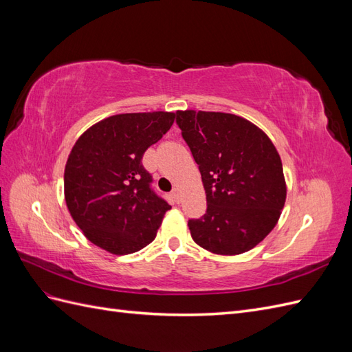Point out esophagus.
I'll return each instance as SVG.
<instances>
[{"label":"esophagus","mask_w":352,"mask_h":352,"mask_svg":"<svg viewBox=\"0 0 352 352\" xmlns=\"http://www.w3.org/2000/svg\"><path fill=\"white\" fill-rule=\"evenodd\" d=\"M172 198L179 204V202H180V192H179L177 188H175V189L172 190Z\"/></svg>","instance_id":"1"}]
</instances>
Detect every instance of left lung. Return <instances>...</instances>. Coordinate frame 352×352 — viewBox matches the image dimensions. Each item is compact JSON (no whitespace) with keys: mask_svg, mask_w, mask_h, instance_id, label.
Returning <instances> with one entry per match:
<instances>
[{"mask_svg":"<svg viewBox=\"0 0 352 352\" xmlns=\"http://www.w3.org/2000/svg\"><path fill=\"white\" fill-rule=\"evenodd\" d=\"M176 123L198 164L207 211L190 219L192 239L221 255L247 252L269 235L286 199L280 157L257 126L239 116L177 111Z\"/></svg>","mask_w":352,"mask_h":352,"instance_id":"1","label":"left lung"}]
</instances>
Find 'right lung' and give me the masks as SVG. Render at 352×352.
<instances>
[{"mask_svg": "<svg viewBox=\"0 0 352 352\" xmlns=\"http://www.w3.org/2000/svg\"><path fill=\"white\" fill-rule=\"evenodd\" d=\"M175 113H126L85 132L65 168V197L73 220L92 243L126 255L151 243L168 202L153 189L144 153L172 127Z\"/></svg>", "mask_w": 352, "mask_h": 352, "instance_id": "1", "label": "right lung"}]
</instances>
